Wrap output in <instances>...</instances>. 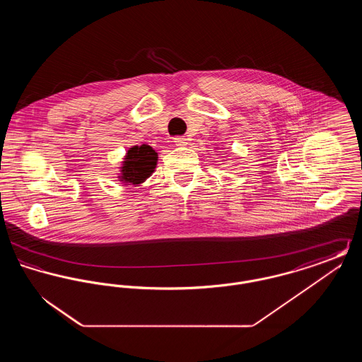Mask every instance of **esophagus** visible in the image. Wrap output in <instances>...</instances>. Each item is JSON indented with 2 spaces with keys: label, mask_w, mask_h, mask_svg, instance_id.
<instances>
[{
  "label": "esophagus",
  "mask_w": 362,
  "mask_h": 362,
  "mask_svg": "<svg viewBox=\"0 0 362 362\" xmlns=\"http://www.w3.org/2000/svg\"><path fill=\"white\" fill-rule=\"evenodd\" d=\"M173 142L177 146H185V145H187V138L185 137V136H179V137L173 138Z\"/></svg>",
  "instance_id": "1"
}]
</instances>
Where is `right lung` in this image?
Listing matches in <instances>:
<instances>
[{
  "label": "right lung",
  "instance_id": "obj_1",
  "mask_svg": "<svg viewBox=\"0 0 362 362\" xmlns=\"http://www.w3.org/2000/svg\"><path fill=\"white\" fill-rule=\"evenodd\" d=\"M156 163L157 153L149 145L133 146L124 157L121 179L124 183L139 185L153 173Z\"/></svg>",
  "mask_w": 362,
  "mask_h": 362
}]
</instances>
